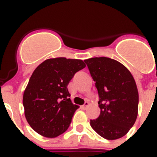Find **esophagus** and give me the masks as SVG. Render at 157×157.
I'll return each instance as SVG.
<instances>
[{
  "label": "esophagus",
  "mask_w": 157,
  "mask_h": 157,
  "mask_svg": "<svg viewBox=\"0 0 157 157\" xmlns=\"http://www.w3.org/2000/svg\"><path fill=\"white\" fill-rule=\"evenodd\" d=\"M89 105V102H85V103L83 104V105H82V108L83 109H86V107H87Z\"/></svg>",
  "instance_id": "esophagus-1"
}]
</instances>
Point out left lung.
Returning <instances> with one entry per match:
<instances>
[{
    "label": "left lung",
    "instance_id": "1",
    "mask_svg": "<svg viewBox=\"0 0 157 157\" xmlns=\"http://www.w3.org/2000/svg\"><path fill=\"white\" fill-rule=\"evenodd\" d=\"M96 82L100 115L90 120L92 128L107 140L122 137L135 123L139 96L135 80L118 61L105 57L85 60Z\"/></svg>",
    "mask_w": 157,
    "mask_h": 157
}]
</instances>
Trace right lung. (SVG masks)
<instances>
[{"mask_svg": "<svg viewBox=\"0 0 157 157\" xmlns=\"http://www.w3.org/2000/svg\"><path fill=\"white\" fill-rule=\"evenodd\" d=\"M85 67L82 60L56 58L45 60L33 71L23 104L26 120L36 132L55 137L67 131L79 108L70 99L67 85Z\"/></svg>", "mask_w": 157, "mask_h": 157, "instance_id": "add662e5", "label": "right lung"}]
</instances>
